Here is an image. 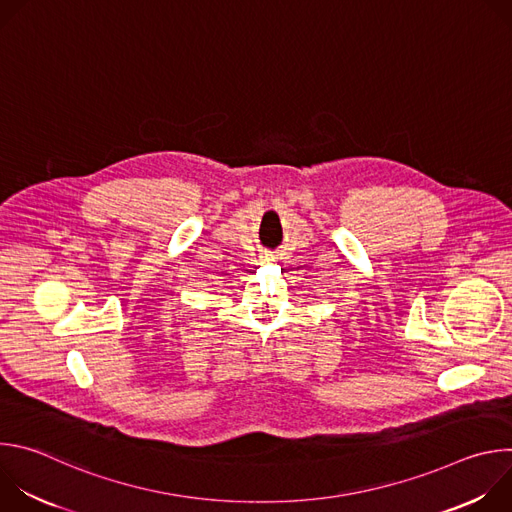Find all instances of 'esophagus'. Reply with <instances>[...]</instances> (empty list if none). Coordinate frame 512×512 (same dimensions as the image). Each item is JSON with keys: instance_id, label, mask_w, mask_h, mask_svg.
<instances>
[{"instance_id": "1", "label": "esophagus", "mask_w": 512, "mask_h": 512, "mask_svg": "<svg viewBox=\"0 0 512 512\" xmlns=\"http://www.w3.org/2000/svg\"><path fill=\"white\" fill-rule=\"evenodd\" d=\"M267 261H271V259H269V257H267Z\"/></svg>"}]
</instances>
